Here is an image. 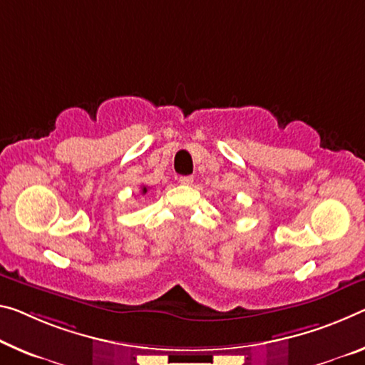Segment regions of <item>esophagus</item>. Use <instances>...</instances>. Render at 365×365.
<instances>
[{"label": "esophagus", "mask_w": 365, "mask_h": 365, "mask_svg": "<svg viewBox=\"0 0 365 365\" xmlns=\"http://www.w3.org/2000/svg\"><path fill=\"white\" fill-rule=\"evenodd\" d=\"M178 182H180L182 185H192L193 183V177L192 175H182L180 178H178Z\"/></svg>", "instance_id": "34e87169"}]
</instances>
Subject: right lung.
<instances>
[{"mask_svg":"<svg viewBox=\"0 0 365 365\" xmlns=\"http://www.w3.org/2000/svg\"><path fill=\"white\" fill-rule=\"evenodd\" d=\"M141 193L146 195V193H148V187H144V185H143V187H141Z\"/></svg>","mask_w":365,"mask_h":365,"instance_id":"right-lung-1","label":"right lung"}]
</instances>
